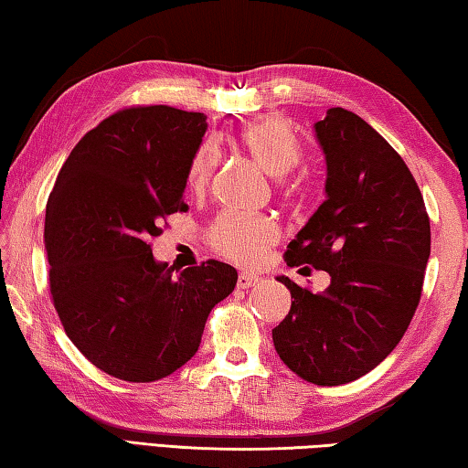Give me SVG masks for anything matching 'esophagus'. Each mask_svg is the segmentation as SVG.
Instances as JSON below:
<instances>
[{
  "label": "esophagus",
  "instance_id": "34e87169",
  "mask_svg": "<svg viewBox=\"0 0 468 468\" xmlns=\"http://www.w3.org/2000/svg\"><path fill=\"white\" fill-rule=\"evenodd\" d=\"M261 280L257 275H250V273H240L239 275V288L240 290H249L252 285H257Z\"/></svg>",
  "mask_w": 468,
  "mask_h": 468
}]
</instances>
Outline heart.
<instances>
[{
    "label": "heart",
    "instance_id": "1",
    "mask_svg": "<svg viewBox=\"0 0 468 468\" xmlns=\"http://www.w3.org/2000/svg\"><path fill=\"white\" fill-rule=\"evenodd\" d=\"M239 142L267 175L285 176L300 162L296 137L280 119H263L242 127ZM218 166V147L211 142L195 152L186 172V185L203 191ZM280 239V228L267 216L221 211L209 226V242L221 257L240 265H257L269 247Z\"/></svg>",
    "mask_w": 468,
    "mask_h": 468
}]
</instances>
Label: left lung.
<instances>
[{
    "label": "left lung",
    "instance_id": "obj_1",
    "mask_svg": "<svg viewBox=\"0 0 468 468\" xmlns=\"http://www.w3.org/2000/svg\"><path fill=\"white\" fill-rule=\"evenodd\" d=\"M326 160V199L285 263L323 269L321 293L277 277L292 293L273 329L282 362L318 387H339L374 370L403 339L421 298L430 218L403 158L378 131L346 109L314 122Z\"/></svg>",
    "mask_w": 468,
    "mask_h": 468
}]
</instances>
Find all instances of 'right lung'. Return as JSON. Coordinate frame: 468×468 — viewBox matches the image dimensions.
Returning a JSON list of instances; mask_svg holds the SVG:
<instances>
[{"instance_id": "right-lung-1", "label": "right lung", "mask_w": 468, "mask_h": 468, "mask_svg": "<svg viewBox=\"0 0 468 468\" xmlns=\"http://www.w3.org/2000/svg\"><path fill=\"white\" fill-rule=\"evenodd\" d=\"M207 122L166 104L131 106L88 131L47 201L48 288L65 333L102 372L166 378L199 349L232 265L205 261L172 277L152 255L162 221L186 211V172Z\"/></svg>"}]
</instances>
